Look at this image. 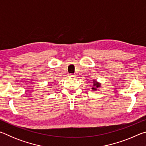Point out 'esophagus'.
Returning a JSON list of instances; mask_svg holds the SVG:
<instances>
[{
  "label": "esophagus",
  "mask_w": 146,
  "mask_h": 146,
  "mask_svg": "<svg viewBox=\"0 0 146 146\" xmlns=\"http://www.w3.org/2000/svg\"><path fill=\"white\" fill-rule=\"evenodd\" d=\"M70 77H75V76H76V75H73V74H70Z\"/></svg>",
  "instance_id": "34e87169"
}]
</instances>
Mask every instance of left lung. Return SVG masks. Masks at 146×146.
Returning <instances> with one entry per match:
<instances>
[{
    "mask_svg": "<svg viewBox=\"0 0 146 146\" xmlns=\"http://www.w3.org/2000/svg\"><path fill=\"white\" fill-rule=\"evenodd\" d=\"M93 83H94V86H96V88H94L93 87L92 89H93V90H97V89H96V88H98L100 86V84L97 83V82H93Z\"/></svg>",
    "mask_w": 146,
    "mask_h": 146,
    "instance_id": "1",
    "label": "left lung"
}]
</instances>
